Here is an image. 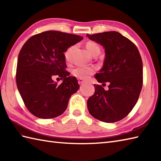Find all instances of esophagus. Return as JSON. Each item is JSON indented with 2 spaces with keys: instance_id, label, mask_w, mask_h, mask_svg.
<instances>
[{
  "instance_id": "34e87169",
  "label": "esophagus",
  "mask_w": 161,
  "mask_h": 161,
  "mask_svg": "<svg viewBox=\"0 0 161 161\" xmlns=\"http://www.w3.org/2000/svg\"><path fill=\"white\" fill-rule=\"evenodd\" d=\"M78 83L79 84H84L85 83V81H84L82 80H78Z\"/></svg>"
}]
</instances>
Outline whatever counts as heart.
Here are the masks:
<instances>
[{
    "mask_svg": "<svg viewBox=\"0 0 161 161\" xmlns=\"http://www.w3.org/2000/svg\"><path fill=\"white\" fill-rule=\"evenodd\" d=\"M86 47L88 53H90L91 55L93 57L97 56L100 52V47L97 45V43L94 42H88L86 44ZM73 47H70L68 48L64 53L65 59L66 61L69 59L70 54L73 50ZM95 73V69L92 67H81L78 66L75 68L74 69L72 70L71 73L77 79L80 80H86L91 75Z\"/></svg>",
    "mask_w": 161,
    "mask_h": 161,
    "instance_id": "1",
    "label": "heart"
}]
</instances>
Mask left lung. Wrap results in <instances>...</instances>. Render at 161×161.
Wrapping results in <instances>:
<instances>
[{
  "label": "left lung",
  "mask_w": 161,
  "mask_h": 161,
  "mask_svg": "<svg viewBox=\"0 0 161 161\" xmlns=\"http://www.w3.org/2000/svg\"><path fill=\"white\" fill-rule=\"evenodd\" d=\"M105 49L104 66L95 78L108 90L94 84L95 93L87 101L93 118L104 122L125 118L138 102L142 87V61L137 47L131 41L115 31L87 35Z\"/></svg>",
  "instance_id": "obj_1"
}]
</instances>
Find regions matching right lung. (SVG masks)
Here are the masks:
<instances>
[{"instance_id": "obj_1", "label": "right lung", "mask_w": 161, "mask_h": 161, "mask_svg": "<svg viewBox=\"0 0 161 161\" xmlns=\"http://www.w3.org/2000/svg\"><path fill=\"white\" fill-rule=\"evenodd\" d=\"M83 37L59 31L36 34L20 49L16 73L17 88L28 110L42 119H50L66 111L70 96L80 88L77 79L70 77L64 52ZM55 76L63 79L58 85Z\"/></svg>"}]
</instances>
